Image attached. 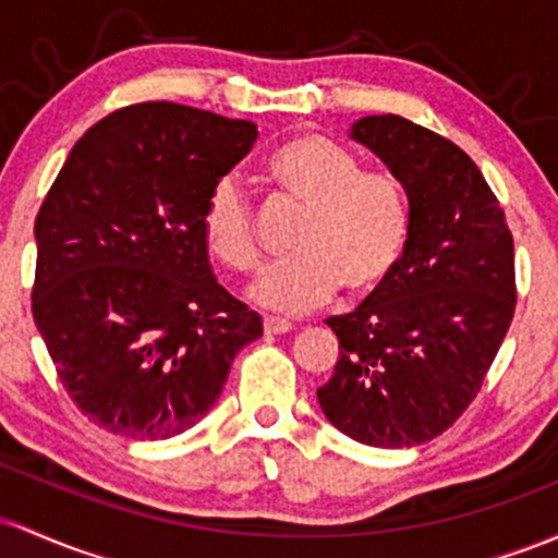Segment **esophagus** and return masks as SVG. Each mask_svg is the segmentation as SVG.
<instances>
[{
  "mask_svg": "<svg viewBox=\"0 0 558 558\" xmlns=\"http://www.w3.org/2000/svg\"><path fill=\"white\" fill-rule=\"evenodd\" d=\"M293 326L289 320H280V317H265V333L267 336H280V333H289Z\"/></svg>",
  "mask_w": 558,
  "mask_h": 558,
  "instance_id": "34e87169",
  "label": "esophagus"
}]
</instances>
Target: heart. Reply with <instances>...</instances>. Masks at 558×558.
Instances as JSON below:
<instances>
[{
  "label": "heart",
  "mask_w": 558,
  "mask_h": 558,
  "mask_svg": "<svg viewBox=\"0 0 558 558\" xmlns=\"http://www.w3.org/2000/svg\"><path fill=\"white\" fill-rule=\"evenodd\" d=\"M267 180L283 204L302 209L291 235L296 256L256 278L248 296L259 307L304 315L339 293L373 296L400 267L410 235V201L389 171L363 169L360 158L326 134H296L267 158ZM201 238L232 272L262 259L246 193L219 180L201 209Z\"/></svg>",
  "instance_id": "obj_1"
}]
</instances>
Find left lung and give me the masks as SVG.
<instances>
[{
  "label": "left lung",
  "mask_w": 558,
  "mask_h": 558,
  "mask_svg": "<svg viewBox=\"0 0 558 558\" xmlns=\"http://www.w3.org/2000/svg\"><path fill=\"white\" fill-rule=\"evenodd\" d=\"M349 137L402 182L410 235L389 283L326 320L339 360L317 402L357 442L413 448L456 424L504 344L517 307L513 238L456 143L395 113L354 121Z\"/></svg>",
  "instance_id": "left-lung-1"
}]
</instances>
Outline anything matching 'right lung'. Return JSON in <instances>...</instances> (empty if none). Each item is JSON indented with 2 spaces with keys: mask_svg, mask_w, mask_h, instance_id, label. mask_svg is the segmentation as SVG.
<instances>
[{
  "mask_svg": "<svg viewBox=\"0 0 558 558\" xmlns=\"http://www.w3.org/2000/svg\"><path fill=\"white\" fill-rule=\"evenodd\" d=\"M256 124L140 102L73 145L36 214L34 323L92 424L169 439L222 395L262 317L214 278L201 238L209 190Z\"/></svg>",
  "mask_w": 558,
  "mask_h": 558,
  "instance_id": "add662e5",
  "label": "right lung"
}]
</instances>
